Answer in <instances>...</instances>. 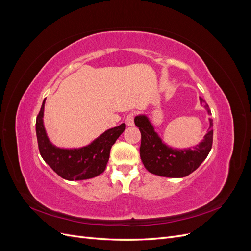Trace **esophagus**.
Instances as JSON below:
<instances>
[{
    "label": "esophagus",
    "mask_w": 251,
    "mask_h": 251,
    "mask_svg": "<svg viewBox=\"0 0 251 251\" xmlns=\"http://www.w3.org/2000/svg\"><path fill=\"white\" fill-rule=\"evenodd\" d=\"M126 124L127 126H134V114L133 113L127 114V116L126 117Z\"/></svg>",
    "instance_id": "esophagus-1"
}]
</instances>
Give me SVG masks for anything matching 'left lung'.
Listing matches in <instances>:
<instances>
[{
  "instance_id": "left-lung-1",
  "label": "left lung",
  "mask_w": 251,
  "mask_h": 251,
  "mask_svg": "<svg viewBox=\"0 0 251 251\" xmlns=\"http://www.w3.org/2000/svg\"><path fill=\"white\" fill-rule=\"evenodd\" d=\"M200 101L205 103L203 98ZM206 104V103H205ZM205 107H208L206 104ZM208 113L210 111L208 110ZM135 125L141 133L140 158L146 169L158 176L169 178H182L188 176L199 168L207 157L212 146L214 126L212 119H209V128L204 139L192 150H176L164 144L155 132L154 126L146 115L136 116Z\"/></svg>"
}]
</instances>
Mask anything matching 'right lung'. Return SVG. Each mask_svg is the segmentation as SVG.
Segmentation results:
<instances>
[{"label": "right lung", "mask_w": 251, "mask_h": 251, "mask_svg": "<svg viewBox=\"0 0 251 251\" xmlns=\"http://www.w3.org/2000/svg\"><path fill=\"white\" fill-rule=\"evenodd\" d=\"M44 107L45 100L36 117L35 130L40 153L45 162L58 176L69 181L91 179L103 173L109 161L111 148L126 130V125L121 124L110 128L86 147L59 149L50 142L45 130Z\"/></svg>", "instance_id": "add662e5"}]
</instances>
